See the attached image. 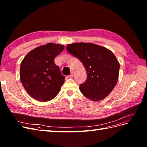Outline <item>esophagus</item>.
I'll return each mask as SVG.
<instances>
[{
  "instance_id": "34e87169",
  "label": "esophagus",
  "mask_w": 147,
  "mask_h": 147,
  "mask_svg": "<svg viewBox=\"0 0 147 147\" xmlns=\"http://www.w3.org/2000/svg\"><path fill=\"white\" fill-rule=\"evenodd\" d=\"M73 76H74V72H71L70 75L69 76V78H72V77H73Z\"/></svg>"
}]
</instances>
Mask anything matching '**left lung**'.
<instances>
[{
    "instance_id": "obj_1",
    "label": "left lung",
    "mask_w": 147,
    "mask_h": 147,
    "mask_svg": "<svg viewBox=\"0 0 147 147\" xmlns=\"http://www.w3.org/2000/svg\"><path fill=\"white\" fill-rule=\"evenodd\" d=\"M67 50L81 61L87 79L79 86L82 94L92 101L104 99L117 84L119 63L109 49L92 43L69 44Z\"/></svg>"
}]
</instances>
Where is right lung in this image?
I'll use <instances>...</instances> for the list:
<instances>
[{"mask_svg": "<svg viewBox=\"0 0 147 147\" xmlns=\"http://www.w3.org/2000/svg\"><path fill=\"white\" fill-rule=\"evenodd\" d=\"M64 46L53 43L41 45L28 53L20 66V80L33 99L42 102L51 100L58 94L65 82L54 59Z\"/></svg>", "mask_w": 147, "mask_h": 147, "instance_id": "add662e5", "label": "right lung"}]
</instances>
